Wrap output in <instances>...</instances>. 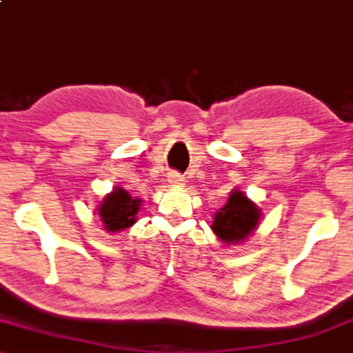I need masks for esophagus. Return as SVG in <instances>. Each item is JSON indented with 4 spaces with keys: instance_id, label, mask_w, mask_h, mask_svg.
Returning <instances> with one entry per match:
<instances>
[{
    "instance_id": "esophagus-1",
    "label": "esophagus",
    "mask_w": 353,
    "mask_h": 353,
    "mask_svg": "<svg viewBox=\"0 0 353 353\" xmlns=\"http://www.w3.org/2000/svg\"><path fill=\"white\" fill-rule=\"evenodd\" d=\"M169 183L175 188H181V186H184V178H183V175H180V173L172 172L169 175Z\"/></svg>"
}]
</instances>
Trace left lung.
<instances>
[{"mask_svg":"<svg viewBox=\"0 0 353 353\" xmlns=\"http://www.w3.org/2000/svg\"><path fill=\"white\" fill-rule=\"evenodd\" d=\"M260 218L262 210L245 192L235 188L230 191L224 207L214 213L211 230L222 245L236 246L256 232Z\"/></svg>","mask_w":353,"mask_h":353,"instance_id":"1","label":"left lung"}]
</instances>
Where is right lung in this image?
Returning a JSON list of instances; mask_svg holds the SVG:
<instances>
[{
  "label": "right lung",
  "instance_id": "right-lung-1",
  "mask_svg": "<svg viewBox=\"0 0 353 353\" xmlns=\"http://www.w3.org/2000/svg\"><path fill=\"white\" fill-rule=\"evenodd\" d=\"M140 207H142V199L132 197L126 189L117 186L102 199L97 214L102 221L104 230L108 233H118L129 229L137 222Z\"/></svg>",
  "mask_w": 353,
  "mask_h": 353
}]
</instances>
